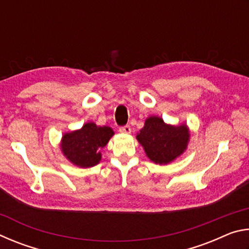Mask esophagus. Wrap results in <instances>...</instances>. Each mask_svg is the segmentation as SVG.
I'll use <instances>...</instances> for the list:
<instances>
[{
    "label": "esophagus",
    "instance_id": "34e87169",
    "mask_svg": "<svg viewBox=\"0 0 249 249\" xmlns=\"http://www.w3.org/2000/svg\"><path fill=\"white\" fill-rule=\"evenodd\" d=\"M120 132L122 134H130V132H132V128H130V126L126 125V126H123V127L120 128Z\"/></svg>",
    "mask_w": 249,
    "mask_h": 249
}]
</instances>
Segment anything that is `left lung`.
I'll return each instance as SVG.
<instances>
[{"label":"left lung","instance_id":"obj_1","mask_svg":"<svg viewBox=\"0 0 249 249\" xmlns=\"http://www.w3.org/2000/svg\"><path fill=\"white\" fill-rule=\"evenodd\" d=\"M136 140L147 157L157 165H168L180 157L188 148L190 129L187 124L171 125L159 116L147 117Z\"/></svg>","mask_w":249,"mask_h":249}]
</instances>
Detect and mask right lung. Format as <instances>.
Segmentation results:
<instances>
[{
    "label": "right lung",
    "mask_w": 249,
    "mask_h": 249,
    "mask_svg": "<svg viewBox=\"0 0 249 249\" xmlns=\"http://www.w3.org/2000/svg\"><path fill=\"white\" fill-rule=\"evenodd\" d=\"M113 135L114 132L108 126H99L93 122H88L80 129L62 135L61 153L74 166L94 167L102 159L101 150L107 145Z\"/></svg>",
    "instance_id": "1"
}]
</instances>
